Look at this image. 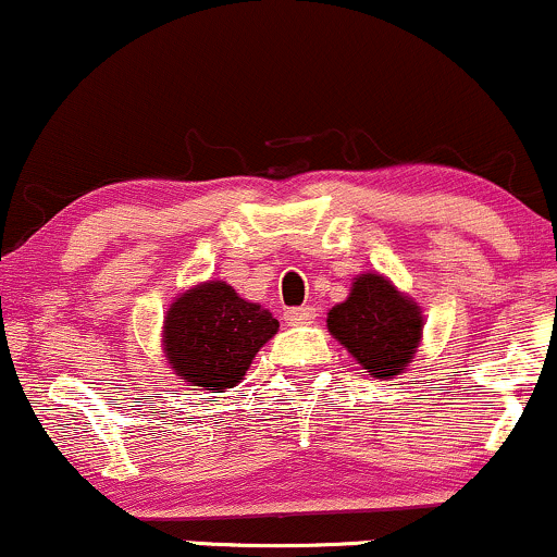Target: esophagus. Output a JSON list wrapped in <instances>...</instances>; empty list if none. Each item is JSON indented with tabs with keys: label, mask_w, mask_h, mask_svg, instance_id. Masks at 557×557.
<instances>
[{
	"label": "esophagus",
	"mask_w": 557,
	"mask_h": 557,
	"mask_svg": "<svg viewBox=\"0 0 557 557\" xmlns=\"http://www.w3.org/2000/svg\"><path fill=\"white\" fill-rule=\"evenodd\" d=\"M317 319V309L314 306H298V309H287L285 311V322L287 324H309Z\"/></svg>",
	"instance_id": "esophagus-1"
}]
</instances>
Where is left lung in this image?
<instances>
[{"label":"left lung","mask_w":557,"mask_h":557,"mask_svg":"<svg viewBox=\"0 0 557 557\" xmlns=\"http://www.w3.org/2000/svg\"><path fill=\"white\" fill-rule=\"evenodd\" d=\"M327 327L376 380H393L419 348L421 311L380 274L356 277L348 300L330 311Z\"/></svg>","instance_id":"1"}]
</instances>
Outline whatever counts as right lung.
<instances>
[{
    "label": "right lung",
    "instance_id": "add662e5",
    "mask_svg": "<svg viewBox=\"0 0 557 557\" xmlns=\"http://www.w3.org/2000/svg\"><path fill=\"white\" fill-rule=\"evenodd\" d=\"M280 322L227 283L183 293L164 319V350L181 380L203 389L238 385Z\"/></svg>",
    "mask_w": 557,
    "mask_h": 557
}]
</instances>
